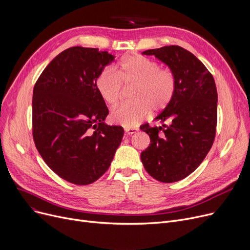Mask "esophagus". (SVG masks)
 I'll return each mask as SVG.
<instances>
[{
  "label": "esophagus",
  "mask_w": 250,
  "mask_h": 250,
  "mask_svg": "<svg viewBox=\"0 0 250 250\" xmlns=\"http://www.w3.org/2000/svg\"><path fill=\"white\" fill-rule=\"evenodd\" d=\"M125 132L126 135L130 136V135L136 134L138 132V128H136V127H125Z\"/></svg>",
  "instance_id": "34e87169"
}]
</instances>
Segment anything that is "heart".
<instances>
[{"label":"heart","instance_id":"1","mask_svg":"<svg viewBox=\"0 0 250 250\" xmlns=\"http://www.w3.org/2000/svg\"><path fill=\"white\" fill-rule=\"evenodd\" d=\"M122 82L135 84L134 101L122 104L110 114V121L125 127H134L152 111L164 109L175 92V78L171 71L159 69L153 60L140 55L123 59L114 69H104L95 86L101 99L113 107L122 97Z\"/></svg>","mask_w":250,"mask_h":250}]
</instances>
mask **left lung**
<instances>
[{
	"instance_id": "1",
	"label": "left lung",
	"mask_w": 250,
	"mask_h": 250,
	"mask_svg": "<svg viewBox=\"0 0 250 250\" xmlns=\"http://www.w3.org/2000/svg\"><path fill=\"white\" fill-rule=\"evenodd\" d=\"M142 55L154 56L167 65L175 78V92L154 118L162 125L140 126L151 140L149 147L141 153V160L153 178L175 182L193 172L213 145L217 125L216 84L205 64L181 46L148 49Z\"/></svg>"
}]
</instances>
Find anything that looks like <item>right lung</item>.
I'll return each mask as SVG.
<instances>
[{"label": "right lung", "mask_w": 250, "mask_h": 250, "mask_svg": "<svg viewBox=\"0 0 250 250\" xmlns=\"http://www.w3.org/2000/svg\"><path fill=\"white\" fill-rule=\"evenodd\" d=\"M114 59L98 48L70 47L47 64L33 89L35 146L52 171L77 186L106 172L124 137L122 126L105 124L108 109L95 86Z\"/></svg>", "instance_id": "1"}]
</instances>
